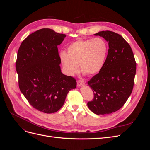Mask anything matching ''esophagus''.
<instances>
[{
    "label": "esophagus",
    "mask_w": 150,
    "mask_h": 150,
    "mask_svg": "<svg viewBox=\"0 0 150 150\" xmlns=\"http://www.w3.org/2000/svg\"><path fill=\"white\" fill-rule=\"evenodd\" d=\"M85 83L83 80H79L78 81V83H77V86H78V87H80V86H82L83 85H84Z\"/></svg>",
    "instance_id": "34e87169"
}]
</instances>
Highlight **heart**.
Here are the masks:
<instances>
[{
  "instance_id": "obj_1",
  "label": "heart",
  "mask_w": 150,
  "mask_h": 150,
  "mask_svg": "<svg viewBox=\"0 0 150 150\" xmlns=\"http://www.w3.org/2000/svg\"><path fill=\"white\" fill-rule=\"evenodd\" d=\"M109 50L108 43L102 38L78 39L67 47V53L59 54L61 62L66 73L73 76L81 71L91 76L98 74L103 68Z\"/></svg>"
}]
</instances>
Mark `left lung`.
Returning <instances> with one entry per match:
<instances>
[{
    "label": "left lung",
    "mask_w": 150,
    "mask_h": 150,
    "mask_svg": "<svg viewBox=\"0 0 150 150\" xmlns=\"http://www.w3.org/2000/svg\"><path fill=\"white\" fill-rule=\"evenodd\" d=\"M94 35L108 42L109 50L102 70L88 82L94 94L88 106L98 115L111 114L123 106L131 94L137 63L129 44L120 34L106 30Z\"/></svg>",
    "instance_id": "8db88e82"
}]
</instances>
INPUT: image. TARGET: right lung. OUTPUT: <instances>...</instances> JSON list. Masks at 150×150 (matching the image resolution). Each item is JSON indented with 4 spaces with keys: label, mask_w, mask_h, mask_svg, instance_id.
Masks as SVG:
<instances>
[{
    "label": "right lung",
    "mask_w": 150,
    "mask_h": 150,
    "mask_svg": "<svg viewBox=\"0 0 150 150\" xmlns=\"http://www.w3.org/2000/svg\"><path fill=\"white\" fill-rule=\"evenodd\" d=\"M65 34L51 29H39L28 35L18 50L16 63L19 86L30 105L44 113H54L64 103L76 81L63 74L57 46Z\"/></svg>",
    "instance_id": "right-lung-1"
}]
</instances>
